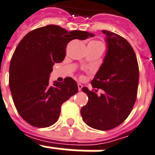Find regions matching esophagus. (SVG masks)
<instances>
[{"label":"esophagus","instance_id":"esophagus-1","mask_svg":"<svg viewBox=\"0 0 155 155\" xmlns=\"http://www.w3.org/2000/svg\"><path fill=\"white\" fill-rule=\"evenodd\" d=\"M82 88H83L82 84H78V89H79V91H81Z\"/></svg>","mask_w":155,"mask_h":155}]
</instances>
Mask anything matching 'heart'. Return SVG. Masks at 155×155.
<instances>
[{"label": "heart", "mask_w": 155, "mask_h": 155, "mask_svg": "<svg viewBox=\"0 0 155 155\" xmlns=\"http://www.w3.org/2000/svg\"><path fill=\"white\" fill-rule=\"evenodd\" d=\"M88 45L93 46V47H97V48H101V49H104V44L99 41H91L90 43L88 44Z\"/></svg>", "instance_id": "obj_1"}]
</instances>
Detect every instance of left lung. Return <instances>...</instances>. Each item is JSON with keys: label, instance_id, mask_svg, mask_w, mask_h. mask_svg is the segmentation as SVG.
<instances>
[{"label": "left lung", "instance_id": "8db88e82", "mask_svg": "<svg viewBox=\"0 0 155 155\" xmlns=\"http://www.w3.org/2000/svg\"><path fill=\"white\" fill-rule=\"evenodd\" d=\"M102 32L106 36L107 53L91 81L96 90L82 88L88 101L80 112L89 127L107 131L121 124L132 111L137 95L139 67L135 52L127 40L109 31ZM99 88L104 93L97 96Z\"/></svg>", "mask_w": 155, "mask_h": 155}]
</instances>
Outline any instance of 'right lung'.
<instances>
[{
  "mask_svg": "<svg viewBox=\"0 0 155 155\" xmlns=\"http://www.w3.org/2000/svg\"><path fill=\"white\" fill-rule=\"evenodd\" d=\"M93 35L47 25L32 30L21 40L9 64V84L15 107L26 122L46 127L58 121L62 104L77 93L78 85L71 77L51 85L53 66L64 60L70 41Z\"/></svg>",
  "mask_w": 155,
  "mask_h": 155,
  "instance_id": "add662e5",
  "label": "right lung"
}]
</instances>
